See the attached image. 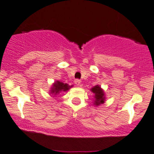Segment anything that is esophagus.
Segmentation results:
<instances>
[{
	"label": "esophagus",
	"mask_w": 154,
	"mask_h": 154,
	"mask_svg": "<svg viewBox=\"0 0 154 154\" xmlns=\"http://www.w3.org/2000/svg\"><path fill=\"white\" fill-rule=\"evenodd\" d=\"M74 82H75V84L76 85H79L81 84V81H80L79 79H75Z\"/></svg>",
	"instance_id": "1"
}]
</instances>
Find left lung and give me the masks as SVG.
<instances>
[{
	"instance_id": "1",
	"label": "left lung",
	"mask_w": 154,
	"mask_h": 154,
	"mask_svg": "<svg viewBox=\"0 0 154 154\" xmlns=\"http://www.w3.org/2000/svg\"><path fill=\"white\" fill-rule=\"evenodd\" d=\"M91 91L94 94V104L96 106L101 104L104 103V94H103V90L100 88V86L96 85L91 88Z\"/></svg>"
}]
</instances>
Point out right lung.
<instances>
[{
  "label": "right lung",
  "instance_id": "right-lung-1",
  "mask_svg": "<svg viewBox=\"0 0 154 154\" xmlns=\"http://www.w3.org/2000/svg\"><path fill=\"white\" fill-rule=\"evenodd\" d=\"M69 88L70 86L68 84H66V83L65 84V83H63L57 81L54 84L51 92V94H54V95H57L60 91H66Z\"/></svg>",
  "mask_w": 154,
  "mask_h": 154
}]
</instances>
